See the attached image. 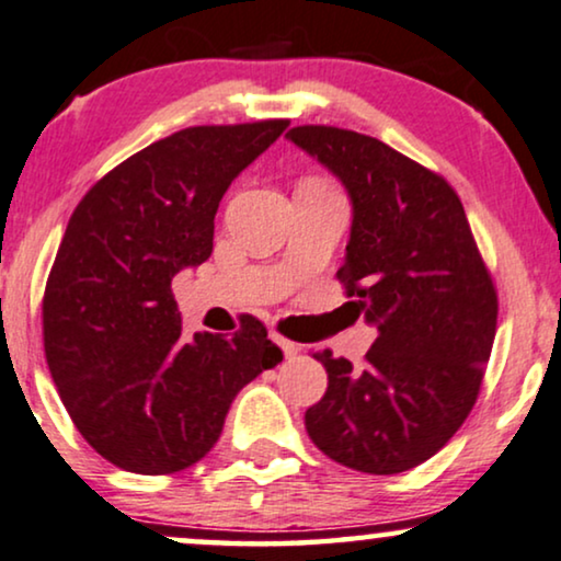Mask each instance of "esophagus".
<instances>
[{"instance_id": "esophagus-1", "label": "esophagus", "mask_w": 561, "mask_h": 561, "mask_svg": "<svg viewBox=\"0 0 561 561\" xmlns=\"http://www.w3.org/2000/svg\"><path fill=\"white\" fill-rule=\"evenodd\" d=\"M274 342H276V344H279V350H282V352H285V357H287V359H293V357H297V354H300V344L289 342V339L274 336Z\"/></svg>"}]
</instances>
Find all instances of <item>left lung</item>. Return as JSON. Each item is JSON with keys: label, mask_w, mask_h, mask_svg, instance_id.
<instances>
[{"label": "left lung", "mask_w": 561, "mask_h": 561, "mask_svg": "<svg viewBox=\"0 0 561 561\" xmlns=\"http://www.w3.org/2000/svg\"><path fill=\"white\" fill-rule=\"evenodd\" d=\"M293 145L331 170L352 202L339 282L378 329L363 367L313 357L329 373L305 411L318 450L388 477L435 456L477 403L497 331V293L448 181L365 134L295 126Z\"/></svg>", "instance_id": "obj_1"}]
</instances>
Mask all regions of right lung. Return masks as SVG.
<instances>
[{"mask_svg":"<svg viewBox=\"0 0 561 561\" xmlns=\"http://www.w3.org/2000/svg\"><path fill=\"white\" fill-rule=\"evenodd\" d=\"M289 122L191 126L131 154L77 204L48 274L44 346L80 435L124 471H183L238 391L282 363L264 323L181 333L170 282L211 256L225 191Z\"/></svg>","mask_w":561,"mask_h":561,"instance_id":"1","label":"right lung"}]
</instances>
